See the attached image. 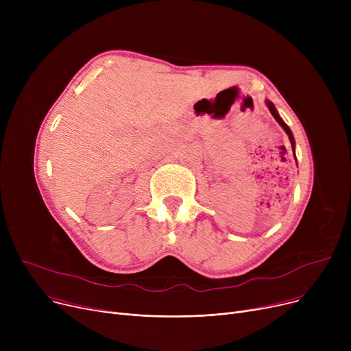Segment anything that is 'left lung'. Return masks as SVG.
Instances as JSON below:
<instances>
[{"instance_id": "1", "label": "left lung", "mask_w": 351, "mask_h": 351, "mask_svg": "<svg viewBox=\"0 0 351 351\" xmlns=\"http://www.w3.org/2000/svg\"><path fill=\"white\" fill-rule=\"evenodd\" d=\"M266 105H267V108H269V110H270V114L273 115V118L279 122V125L285 129L286 131V134H287V136H289V139H290V143H291V149H293V155H294V145H296V142H294V138H293V134H291V131H290V128L285 123V121L279 117V114H278V110H276V108H274V105L270 102V101H266ZM294 159H296V155H294Z\"/></svg>"}]
</instances>
